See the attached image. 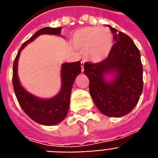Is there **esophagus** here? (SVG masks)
<instances>
[{
	"label": "esophagus",
	"mask_w": 158,
	"mask_h": 158,
	"mask_svg": "<svg viewBox=\"0 0 158 158\" xmlns=\"http://www.w3.org/2000/svg\"><path fill=\"white\" fill-rule=\"evenodd\" d=\"M81 72H84V62H81Z\"/></svg>",
	"instance_id": "esophagus-1"
}]
</instances>
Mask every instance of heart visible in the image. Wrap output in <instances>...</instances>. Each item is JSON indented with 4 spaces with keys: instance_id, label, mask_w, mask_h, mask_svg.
Listing matches in <instances>:
<instances>
[{
    "instance_id": "1",
    "label": "heart",
    "mask_w": 158,
    "mask_h": 158,
    "mask_svg": "<svg viewBox=\"0 0 158 158\" xmlns=\"http://www.w3.org/2000/svg\"><path fill=\"white\" fill-rule=\"evenodd\" d=\"M72 44L83 50L85 59L100 62L108 57L113 48V35L107 28L84 27L77 29L72 37Z\"/></svg>"
}]
</instances>
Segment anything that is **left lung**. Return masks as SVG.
Returning <instances> with one entry per match:
<instances>
[{"label":"left lung","mask_w":158,"mask_h":158,"mask_svg":"<svg viewBox=\"0 0 158 158\" xmlns=\"http://www.w3.org/2000/svg\"><path fill=\"white\" fill-rule=\"evenodd\" d=\"M109 27L116 42L110 53L98 63H84V73L99 110L109 117H122L139 102L143 86V65L140 52L131 38ZM109 75L111 78L107 80Z\"/></svg>","instance_id":"8db88e82"}]
</instances>
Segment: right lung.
Wrapping results in <instances>:
<instances>
[{
  "label": "right lung",
  "mask_w": 158,
  "mask_h": 158,
  "mask_svg": "<svg viewBox=\"0 0 158 158\" xmlns=\"http://www.w3.org/2000/svg\"><path fill=\"white\" fill-rule=\"evenodd\" d=\"M62 28L45 27L38 30L32 37L24 42L14 61L13 87L19 106L24 113L36 123L43 125H55L62 122L68 114L70 96L76 77L81 72V62H65L61 68V90L52 98L42 99L28 92L21 85L18 77V61L21 50L41 35H61Z\"/></svg>",
  "instance_id": "add662e5"
}]
</instances>
